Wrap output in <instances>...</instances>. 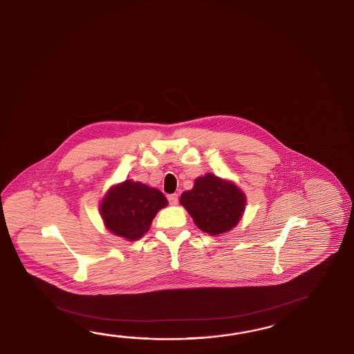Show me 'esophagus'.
<instances>
[{
  "label": "esophagus",
  "instance_id": "esophagus-1",
  "mask_svg": "<svg viewBox=\"0 0 354 354\" xmlns=\"http://www.w3.org/2000/svg\"><path fill=\"white\" fill-rule=\"evenodd\" d=\"M168 201H169L171 205H177V203H178V194H168Z\"/></svg>",
  "mask_w": 354,
  "mask_h": 354
}]
</instances>
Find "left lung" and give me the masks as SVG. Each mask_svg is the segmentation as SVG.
I'll list each match as a JSON object with an SVG mask.
<instances>
[{
    "label": "left lung",
    "mask_w": 354,
    "mask_h": 354,
    "mask_svg": "<svg viewBox=\"0 0 354 354\" xmlns=\"http://www.w3.org/2000/svg\"><path fill=\"white\" fill-rule=\"evenodd\" d=\"M180 202L198 229L217 236L241 220L246 197L232 182L207 174L194 180L192 189L180 194Z\"/></svg>",
    "instance_id": "obj_1"
}]
</instances>
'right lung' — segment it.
I'll use <instances>...</instances> for the list:
<instances>
[{
	"label": "right lung",
	"instance_id": "1",
	"mask_svg": "<svg viewBox=\"0 0 354 354\" xmlns=\"http://www.w3.org/2000/svg\"><path fill=\"white\" fill-rule=\"evenodd\" d=\"M167 205L168 201L160 189L127 180L105 194L100 215L105 227L114 235L136 241L146 234L157 212Z\"/></svg>",
	"mask_w": 354,
	"mask_h": 354
}]
</instances>
